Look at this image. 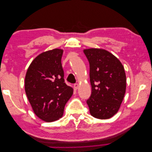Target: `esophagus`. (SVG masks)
Segmentation results:
<instances>
[{
  "instance_id": "esophagus-1",
  "label": "esophagus",
  "mask_w": 152,
  "mask_h": 152,
  "mask_svg": "<svg viewBox=\"0 0 152 152\" xmlns=\"http://www.w3.org/2000/svg\"><path fill=\"white\" fill-rule=\"evenodd\" d=\"M74 86V88H75V89H77L78 88H79V84H74V86Z\"/></svg>"
}]
</instances>
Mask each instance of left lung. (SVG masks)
I'll list each match as a JSON object with an SVG mask.
<instances>
[{"label": "left lung", "mask_w": 152, "mask_h": 152, "mask_svg": "<svg viewBox=\"0 0 152 152\" xmlns=\"http://www.w3.org/2000/svg\"><path fill=\"white\" fill-rule=\"evenodd\" d=\"M90 66L92 87L87 100L93 117L108 119L120 108L126 89V76L124 66L113 54L102 49H84Z\"/></svg>", "instance_id": "1"}]
</instances>
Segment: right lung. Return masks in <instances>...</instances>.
I'll return each instance as SVG.
<instances>
[{"mask_svg": "<svg viewBox=\"0 0 152 152\" xmlns=\"http://www.w3.org/2000/svg\"><path fill=\"white\" fill-rule=\"evenodd\" d=\"M63 50L54 49L37 56L27 70L25 89L35 114L47 122L62 117L65 106L73 93L64 80Z\"/></svg>", "mask_w": 152, "mask_h": 152, "instance_id": "add662e5", "label": "right lung"}]
</instances>
